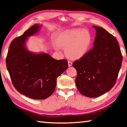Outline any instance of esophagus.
<instances>
[{
  "instance_id": "obj_1",
  "label": "esophagus",
  "mask_w": 127,
  "mask_h": 127,
  "mask_svg": "<svg viewBox=\"0 0 127 127\" xmlns=\"http://www.w3.org/2000/svg\"><path fill=\"white\" fill-rule=\"evenodd\" d=\"M72 64H73V63H72V62L70 61H68V66H71L72 65Z\"/></svg>"
}]
</instances>
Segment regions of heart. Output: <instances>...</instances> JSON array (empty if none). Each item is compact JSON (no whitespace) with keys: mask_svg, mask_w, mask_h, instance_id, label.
<instances>
[{"mask_svg":"<svg viewBox=\"0 0 127 127\" xmlns=\"http://www.w3.org/2000/svg\"><path fill=\"white\" fill-rule=\"evenodd\" d=\"M57 42L59 46L66 48L69 58H79L88 51L91 43V36L88 31L75 29L62 33Z\"/></svg>","mask_w":127,"mask_h":127,"instance_id":"b5f03b06","label":"heart"}]
</instances>
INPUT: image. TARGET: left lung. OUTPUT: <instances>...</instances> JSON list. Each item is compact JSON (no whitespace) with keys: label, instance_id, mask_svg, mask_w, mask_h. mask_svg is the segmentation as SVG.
<instances>
[{"label":"left lung","instance_id":"obj_1","mask_svg":"<svg viewBox=\"0 0 127 127\" xmlns=\"http://www.w3.org/2000/svg\"><path fill=\"white\" fill-rule=\"evenodd\" d=\"M96 33L94 47L74 62L79 91L89 97H96L115 85L122 55L117 39L101 27L94 26Z\"/></svg>","mask_w":127,"mask_h":127}]
</instances>
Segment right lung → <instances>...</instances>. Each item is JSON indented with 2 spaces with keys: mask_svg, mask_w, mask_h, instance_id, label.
Returning a JSON list of instances; mask_svg holds the SVG:
<instances>
[{
  "mask_svg": "<svg viewBox=\"0 0 127 127\" xmlns=\"http://www.w3.org/2000/svg\"><path fill=\"white\" fill-rule=\"evenodd\" d=\"M39 29V25H34L12 41L6 64L17 91L32 99L43 100L53 94L57 78L68 68V64L66 59L56 60L47 53L37 54L27 50V37L35 34Z\"/></svg>",
  "mask_w": 127,
  "mask_h": 127,
  "instance_id": "right-lung-1",
  "label": "right lung"
}]
</instances>
